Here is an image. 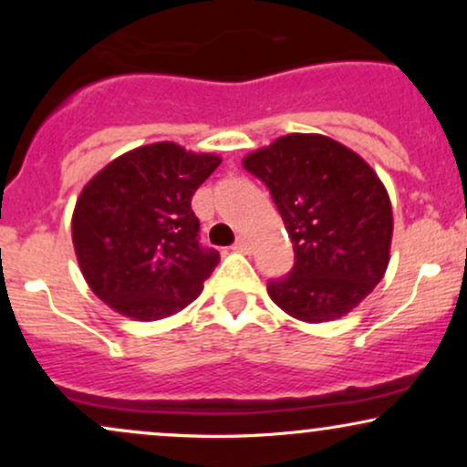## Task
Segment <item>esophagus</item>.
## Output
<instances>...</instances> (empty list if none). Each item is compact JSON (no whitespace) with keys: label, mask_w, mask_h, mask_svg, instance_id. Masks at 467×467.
I'll return each mask as SVG.
<instances>
[{"label":"esophagus","mask_w":467,"mask_h":467,"mask_svg":"<svg viewBox=\"0 0 467 467\" xmlns=\"http://www.w3.org/2000/svg\"><path fill=\"white\" fill-rule=\"evenodd\" d=\"M233 250H237V252H250V241L245 239V237H239L237 241H234Z\"/></svg>","instance_id":"1"}]
</instances>
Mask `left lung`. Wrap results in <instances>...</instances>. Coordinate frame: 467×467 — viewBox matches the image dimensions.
<instances>
[{"label":"left lung","mask_w":467,"mask_h":467,"mask_svg":"<svg viewBox=\"0 0 467 467\" xmlns=\"http://www.w3.org/2000/svg\"><path fill=\"white\" fill-rule=\"evenodd\" d=\"M244 166L267 186L294 245L292 270L267 281L272 301L305 323L351 312L389 265L393 213L375 171L318 133L278 138Z\"/></svg>","instance_id":"8db88e82"}]
</instances>
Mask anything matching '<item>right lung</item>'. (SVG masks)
Returning <instances> with one entry per match:
<instances>
[{
    "label": "right lung",
    "mask_w": 467,
    "mask_h": 467,
    "mask_svg": "<svg viewBox=\"0 0 467 467\" xmlns=\"http://www.w3.org/2000/svg\"><path fill=\"white\" fill-rule=\"evenodd\" d=\"M222 160L173 142L147 144L107 164L80 192L72 239L100 301L158 320L200 296L219 252L200 241L191 200Z\"/></svg>",
    "instance_id": "obj_1"
}]
</instances>
